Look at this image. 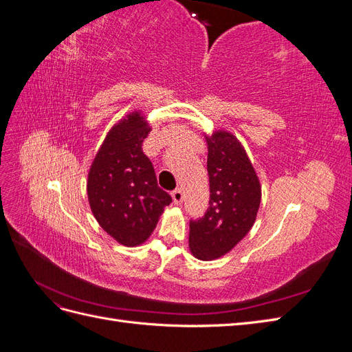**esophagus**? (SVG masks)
<instances>
[{
    "label": "esophagus",
    "instance_id": "obj_1",
    "mask_svg": "<svg viewBox=\"0 0 352 352\" xmlns=\"http://www.w3.org/2000/svg\"><path fill=\"white\" fill-rule=\"evenodd\" d=\"M172 198H173V202H175L176 206L182 204V201H184V192H182V189H180V188L175 189L173 192H172Z\"/></svg>",
    "mask_w": 352,
    "mask_h": 352
}]
</instances>
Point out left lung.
I'll use <instances>...</instances> for the list:
<instances>
[{
  "instance_id": "1",
  "label": "left lung",
  "mask_w": 352,
  "mask_h": 352,
  "mask_svg": "<svg viewBox=\"0 0 352 352\" xmlns=\"http://www.w3.org/2000/svg\"><path fill=\"white\" fill-rule=\"evenodd\" d=\"M210 202L204 217L189 223V250L202 261L228 254L251 230L261 202V185L236 136L206 135Z\"/></svg>"
}]
</instances>
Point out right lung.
<instances>
[{
    "label": "right lung",
    "instance_id": "1",
    "mask_svg": "<svg viewBox=\"0 0 352 352\" xmlns=\"http://www.w3.org/2000/svg\"><path fill=\"white\" fill-rule=\"evenodd\" d=\"M151 127L141 111L116 123L95 155L88 173V201L100 226L124 247L151 236L164 207L172 202L158 186L142 142Z\"/></svg>",
    "mask_w": 352,
    "mask_h": 352
}]
</instances>
